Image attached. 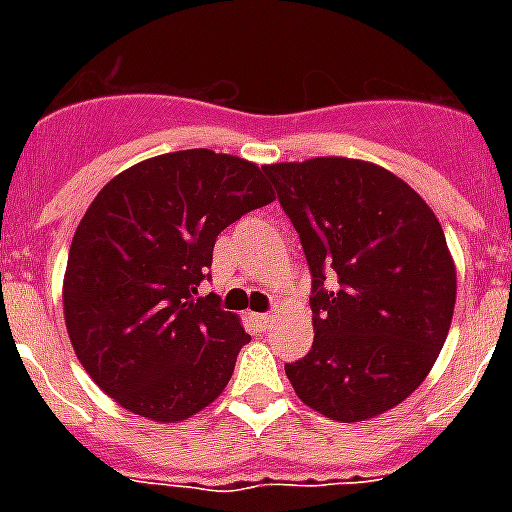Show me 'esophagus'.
<instances>
[{
    "instance_id": "34e87169",
    "label": "esophagus",
    "mask_w": 512,
    "mask_h": 512,
    "mask_svg": "<svg viewBox=\"0 0 512 512\" xmlns=\"http://www.w3.org/2000/svg\"><path fill=\"white\" fill-rule=\"evenodd\" d=\"M252 321H255L260 329H268L273 324V316L271 313H255V316H252Z\"/></svg>"
}]
</instances>
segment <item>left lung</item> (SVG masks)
I'll use <instances>...</instances> for the list:
<instances>
[{"label":"left lung","instance_id":"obj_1","mask_svg":"<svg viewBox=\"0 0 512 512\" xmlns=\"http://www.w3.org/2000/svg\"><path fill=\"white\" fill-rule=\"evenodd\" d=\"M265 175L313 279V345L284 372L329 420H372L420 388L449 335L457 271L444 228L380 164L319 156Z\"/></svg>","mask_w":512,"mask_h":512}]
</instances>
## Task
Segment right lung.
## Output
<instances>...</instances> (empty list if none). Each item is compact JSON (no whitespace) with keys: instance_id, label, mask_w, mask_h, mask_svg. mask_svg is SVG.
<instances>
[{"instance_id":"add662e5","label":"right lung","mask_w":512,"mask_h":512,"mask_svg":"<svg viewBox=\"0 0 512 512\" xmlns=\"http://www.w3.org/2000/svg\"><path fill=\"white\" fill-rule=\"evenodd\" d=\"M263 172L209 148L154 156L108 180L76 225L63 276L68 340L127 412L188 420L231 380L249 335L199 284L220 231L276 199Z\"/></svg>"}]
</instances>
